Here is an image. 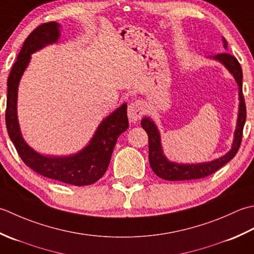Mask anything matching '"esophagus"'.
Instances as JSON below:
<instances>
[{"label":"esophagus","instance_id":"esophagus-1","mask_svg":"<svg viewBox=\"0 0 254 254\" xmlns=\"http://www.w3.org/2000/svg\"><path fill=\"white\" fill-rule=\"evenodd\" d=\"M144 114V105L141 101H133L128 106V117L131 122H138Z\"/></svg>","mask_w":254,"mask_h":254}]
</instances>
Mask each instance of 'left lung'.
<instances>
[{"label": "left lung", "instance_id": "8db88e82", "mask_svg": "<svg viewBox=\"0 0 254 254\" xmlns=\"http://www.w3.org/2000/svg\"><path fill=\"white\" fill-rule=\"evenodd\" d=\"M224 47L227 49V41L222 38ZM213 59L219 61L224 64L227 70L234 75L235 80L239 89V112H238L237 127L235 130L234 142L230 151L227 152L225 156L218 159L213 160L209 162L196 163V164H183L169 161L167 157L164 156L163 149L161 146V137H160L159 129L156 124L149 117H143L141 121V126L147 131L149 138V162L152 171L159 178L167 181H186V180H196L206 178L208 175L213 174L217 170L224 167L226 163H228L234 158L238 150L240 148L242 140V131L245 127L246 118H247V110L245 97L242 93V69L241 65L236 57L229 54H218L213 57Z\"/></svg>", "mask_w": 254, "mask_h": 254}]
</instances>
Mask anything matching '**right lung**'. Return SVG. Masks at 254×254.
<instances>
[{"mask_svg":"<svg viewBox=\"0 0 254 254\" xmlns=\"http://www.w3.org/2000/svg\"><path fill=\"white\" fill-rule=\"evenodd\" d=\"M60 37V25L56 22L45 23L34 29L17 56L7 79V100L5 122L8 136L24 163L35 172L48 179L66 184L83 186L95 183L108 168L117 138L127 130V104L114 111L102 121L94 136L81 151L68 157H48L35 151L25 142L20 133L17 120V91L25 69L32 58V54L55 44Z\"/></svg>","mask_w":254,"mask_h":254,"instance_id":"obj_1","label":"right lung"}]
</instances>
